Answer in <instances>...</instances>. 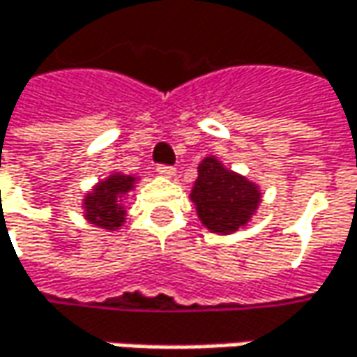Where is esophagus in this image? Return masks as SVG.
Returning a JSON list of instances; mask_svg holds the SVG:
<instances>
[{
	"instance_id": "1",
	"label": "esophagus",
	"mask_w": 357,
	"mask_h": 357,
	"mask_svg": "<svg viewBox=\"0 0 357 357\" xmlns=\"http://www.w3.org/2000/svg\"><path fill=\"white\" fill-rule=\"evenodd\" d=\"M157 172L165 178H174L176 176V167L174 165H157Z\"/></svg>"
}]
</instances>
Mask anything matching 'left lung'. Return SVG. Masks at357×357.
<instances>
[{
	"instance_id": "obj_1",
	"label": "left lung",
	"mask_w": 357,
	"mask_h": 357,
	"mask_svg": "<svg viewBox=\"0 0 357 357\" xmlns=\"http://www.w3.org/2000/svg\"><path fill=\"white\" fill-rule=\"evenodd\" d=\"M190 198L208 231L229 235L249 222L261 194L253 181L227 169L216 157H206L198 165V179Z\"/></svg>"
}]
</instances>
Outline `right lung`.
<instances>
[{
	"instance_id": "1",
	"label": "right lung",
	"mask_w": 357,
	"mask_h": 357,
	"mask_svg": "<svg viewBox=\"0 0 357 357\" xmlns=\"http://www.w3.org/2000/svg\"><path fill=\"white\" fill-rule=\"evenodd\" d=\"M137 178L130 176H122V174H114L108 179L100 181L93 192H89L83 200V211L85 218L91 225H98L102 229H118L124 222L126 211L122 206V198L126 196V192H130L135 188Z\"/></svg>"
}]
</instances>
